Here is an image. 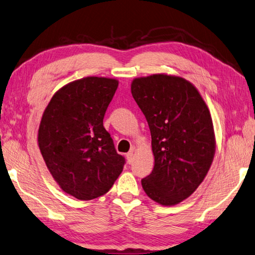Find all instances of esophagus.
<instances>
[{"label": "esophagus", "instance_id": "34e87169", "mask_svg": "<svg viewBox=\"0 0 255 255\" xmlns=\"http://www.w3.org/2000/svg\"><path fill=\"white\" fill-rule=\"evenodd\" d=\"M126 157H127V161H128V163H131V162H132V160H133V150H130V151H129V152L126 154Z\"/></svg>", "mask_w": 255, "mask_h": 255}]
</instances>
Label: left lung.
Segmentation results:
<instances>
[{
	"mask_svg": "<svg viewBox=\"0 0 255 255\" xmlns=\"http://www.w3.org/2000/svg\"><path fill=\"white\" fill-rule=\"evenodd\" d=\"M131 94L148 122L154 156L142 188L151 200L174 206L197 190L212 164L216 136L210 112L194 85L174 75L134 78Z\"/></svg>",
	"mask_w": 255,
	"mask_h": 255,
	"instance_id": "1",
	"label": "left lung"
}]
</instances>
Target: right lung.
I'll use <instances>...</instances> for the list:
<instances>
[{
  "mask_svg": "<svg viewBox=\"0 0 255 255\" xmlns=\"http://www.w3.org/2000/svg\"><path fill=\"white\" fill-rule=\"evenodd\" d=\"M118 81L89 76L54 94L38 127L37 143L47 169L64 192L92 200L109 191L125 164L103 119Z\"/></svg>",
  "mask_w": 255,
  "mask_h": 255,
  "instance_id": "obj_1",
  "label": "right lung"
}]
</instances>
